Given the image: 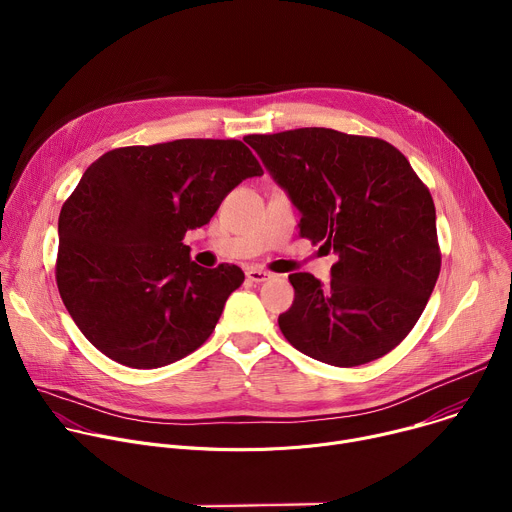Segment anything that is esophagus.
Returning a JSON list of instances; mask_svg holds the SVG:
<instances>
[{"label":"esophagus","instance_id":"34e87169","mask_svg":"<svg viewBox=\"0 0 512 512\" xmlns=\"http://www.w3.org/2000/svg\"><path fill=\"white\" fill-rule=\"evenodd\" d=\"M269 277H271V273L265 271V269H259V267H249V269H247V279H251V281H255V283H263V281H267Z\"/></svg>","mask_w":512,"mask_h":512}]
</instances>
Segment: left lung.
<instances>
[{"instance_id":"1","label":"left lung","mask_w":512,"mask_h":512,"mask_svg":"<svg viewBox=\"0 0 512 512\" xmlns=\"http://www.w3.org/2000/svg\"><path fill=\"white\" fill-rule=\"evenodd\" d=\"M245 141L300 210V235L338 255L328 283L289 275L296 298L277 320L287 342L334 367L391 352L442 267L427 186L379 137L302 127Z\"/></svg>"}]
</instances>
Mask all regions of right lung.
<instances>
[{"instance_id": "right-lung-1", "label": "right lung", "mask_w": 512, "mask_h": 512, "mask_svg": "<svg viewBox=\"0 0 512 512\" xmlns=\"http://www.w3.org/2000/svg\"><path fill=\"white\" fill-rule=\"evenodd\" d=\"M263 168L239 139H176L103 154L58 218L56 283L85 338L131 369H158L206 342L237 265L206 269L184 235Z\"/></svg>"}]
</instances>
